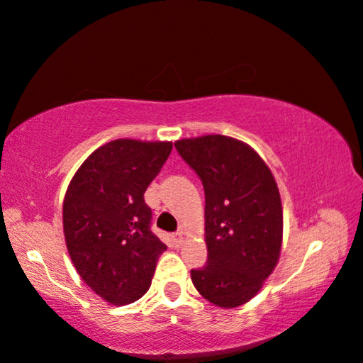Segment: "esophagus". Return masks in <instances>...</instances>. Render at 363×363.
<instances>
[{
    "label": "esophagus",
    "instance_id": "obj_1",
    "mask_svg": "<svg viewBox=\"0 0 363 363\" xmlns=\"http://www.w3.org/2000/svg\"><path fill=\"white\" fill-rule=\"evenodd\" d=\"M182 242H184L182 232H176V233H173V243L176 245V247H181Z\"/></svg>",
    "mask_w": 363,
    "mask_h": 363
}]
</instances>
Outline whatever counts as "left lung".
<instances>
[{
    "label": "left lung",
    "mask_w": 363,
    "mask_h": 363,
    "mask_svg": "<svg viewBox=\"0 0 363 363\" xmlns=\"http://www.w3.org/2000/svg\"><path fill=\"white\" fill-rule=\"evenodd\" d=\"M174 147L205 189L208 262L190 270L194 286L224 309L248 303L280 256L284 211L277 182L242 140L210 134Z\"/></svg>",
    "instance_id": "8db88e82"
}]
</instances>
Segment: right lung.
<instances>
[{
	"label": "right lung",
	"mask_w": 363,
	"mask_h": 363,
	"mask_svg": "<svg viewBox=\"0 0 363 363\" xmlns=\"http://www.w3.org/2000/svg\"><path fill=\"white\" fill-rule=\"evenodd\" d=\"M173 144L116 139L73 176L64 199V235L79 277L110 304L143 298L167 245L150 230L144 194Z\"/></svg>",
	"instance_id": "1"
}]
</instances>
